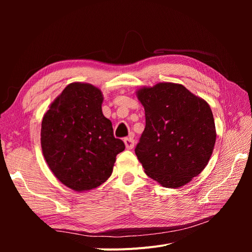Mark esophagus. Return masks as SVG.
<instances>
[{
    "label": "esophagus",
    "mask_w": 252,
    "mask_h": 252,
    "mask_svg": "<svg viewBox=\"0 0 252 252\" xmlns=\"http://www.w3.org/2000/svg\"><path fill=\"white\" fill-rule=\"evenodd\" d=\"M124 143H125V146L128 150H130L134 147V140L131 138V136H129V138H126L124 140Z\"/></svg>",
    "instance_id": "34e87169"
}]
</instances>
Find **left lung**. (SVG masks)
Wrapping results in <instances>:
<instances>
[{"label": "left lung", "instance_id": "1", "mask_svg": "<svg viewBox=\"0 0 252 252\" xmlns=\"http://www.w3.org/2000/svg\"><path fill=\"white\" fill-rule=\"evenodd\" d=\"M136 96L146 126L135 147L145 173L166 188H179L197 177L215 148L217 132L209 104L181 84L141 87Z\"/></svg>", "mask_w": 252, "mask_h": 252}]
</instances>
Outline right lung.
Listing matches in <instances>:
<instances>
[{"mask_svg":"<svg viewBox=\"0 0 252 252\" xmlns=\"http://www.w3.org/2000/svg\"><path fill=\"white\" fill-rule=\"evenodd\" d=\"M103 94L88 83L65 87L44 114L43 156L55 177L74 191L102 185L111 175L117 155L125 149L113 136L110 120L102 112Z\"/></svg>","mask_w":252,"mask_h":252,"instance_id":"1","label":"right lung"}]
</instances>
